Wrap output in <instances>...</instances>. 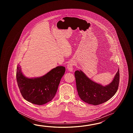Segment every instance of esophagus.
<instances>
[{
    "instance_id": "34e87169",
    "label": "esophagus",
    "mask_w": 133,
    "mask_h": 133,
    "mask_svg": "<svg viewBox=\"0 0 133 133\" xmlns=\"http://www.w3.org/2000/svg\"><path fill=\"white\" fill-rule=\"evenodd\" d=\"M75 65V63L73 61H70L69 62L68 64V69L69 71L72 72L73 71L74 65Z\"/></svg>"
}]
</instances>
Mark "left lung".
Segmentation results:
<instances>
[{"instance_id": "1", "label": "left lung", "mask_w": 133, "mask_h": 133, "mask_svg": "<svg viewBox=\"0 0 133 133\" xmlns=\"http://www.w3.org/2000/svg\"><path fill=\"white\" fill-rule=\"evenodd\" d=\"M75 76L76 89L80 98L91 105H97L107 102L115 95L118 88L120 78L119 69L113 81L106 86L94 82L82 71H76Z\"/></svg>"}]
</instances>
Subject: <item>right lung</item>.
Here are the masks:
<instances>
[{"instance_id": "1", "label": "right lung", "mask_w": 133, "mask_h": 133, "mask_svg": "<svg viewBox=\"0 0 133 133\" xmlns=\"http://www.w3.org/2000/svg\"><path fill=\"white\" fill-rule=\"evenodd\" d=\"M65 68L58 66L43 76L29 78L23 75L20 65L17 68L18 87L23 98L32 104L42 105L51 101L57 93Z\"/></svg>"}]
</instances>
